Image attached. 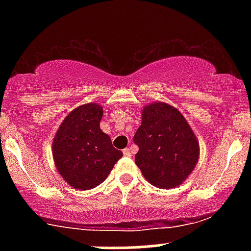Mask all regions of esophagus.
<instances>
[{
    "mask_svg": "<svg viewBox=\"0 0 251 251\" xmlns=\"http://www.w3.org/2000/svg\"><path fill=\"white\" fill-rule=\"evenodd\" d=\"M123 153H124V155H125V157H131V155H132V152H131V150L127 149V148L123 150Z\"/></svg>",
    "mask_w": 251,
    "mask_h": 251,
    "instance_id": "1",
    "label": "esophagus"
}]
</instances>
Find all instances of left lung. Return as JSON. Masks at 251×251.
Wrapping results in <instances>:
<instances>
[{
	"mask_svg": "<svg viewBox=\"0 0 251 251\" xmlns=\"http://www.w3.org/2000/svg\"><path fill=\"white\" fill-rule=\"evenodd\" d=\"M133 142L139 148L135 165L149 183L160 189L180 185L200 157V145L185 118L164 102L146 106Z\"/></svg>",
	"mask_w": 251,
	"mask_h": 251,
	"instance_id": "1",
	"label": "left lung"
}]
</instances>
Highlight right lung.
Masks as SVG:
<instances>
[{"label":"right lung","instance_id":"1","mask_svg":"<svg viewBox=\"0 0 251 251\" xmlns=\"http://www.w3.org/2000/svg\"><path fill=\"white\" fill-rule=\"evenodd\" d=\"M102 108L87 103L65 118L53 142V157L63 179L79 190L101 184L123 152L114 149L111 138L100 128Z\"/></svg>","mask_w":251,"mask_h":251}]
</instances>
